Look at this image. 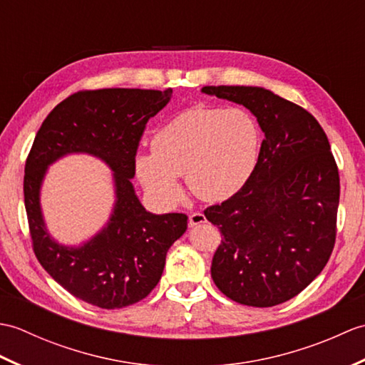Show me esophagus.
<instances>
[{"instance_id": "1", "label": "esophagus", "mask_w": 365, "mask_h": 365, "mask_svg": "<svg viewBox=\"0 0 365 365\" xmlns=\"http://www.w3.org/2000/svg\"><path fill=\"white\" fill-rule=\"evenodd\" d=\"M207 221L205 215L202 212H195L190 215V227H196L199 224H204Z\"/></svg>"}]
</instances>
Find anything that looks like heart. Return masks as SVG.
<instances>
[{"mask_svg": "<svg viewBox=\"0 0 365 365\" xmlns=\"http://www.w3.org/2000/svg\"><path fill=\"white\" fill-rule=\"evenodd\" d=\"M260 130L242 108L195 106L177 114L152 139V153L136 157V173L155 197L174 204L177 177L205 202H221L242 190L257 165Z\"/></svg>", "mask_w": 365, "mask_h": 365, "instance_id": "b5f03b06", "label": "heart"}]
</instances>
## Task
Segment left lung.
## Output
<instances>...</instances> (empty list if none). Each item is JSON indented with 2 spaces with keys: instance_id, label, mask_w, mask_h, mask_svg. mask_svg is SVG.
<instances>
[{
  "instance_id": "left-lung-1",
  "label": "left lung",
  "mask_w": 365,
  "mask_h": 365,
  "mask_svg": "<svg viewBox=\"0 0 365 365\" xmlns=\"http://www.w3.org/2000/svg\"><path fill=\"white\" fill-rule=\"evenodd\" d=\"M202 92L243 105L265 133L247 183L204 212L222 237L213 282L240 304L277 306L304 290L334 250L340 180L328 136L311 113L268 89Z\"/></svg>"
}]
</instances>
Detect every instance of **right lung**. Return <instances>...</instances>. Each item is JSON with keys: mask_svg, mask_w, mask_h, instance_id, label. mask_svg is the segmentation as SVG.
Instances as JSON below:
<instances>
[{"mask_svg": "<svg viewBox=\"0 0 365 365\" xmlns=\"http://www.w3.org/2000/svg\"><path fill=\"white\" fill-rule=\"evenodd\" d=\"M170 96V88L80 91L53 108L29 150L23 191L36 257L61 287L92 306L119 309L145 298L161 279L168 250L187 230V215L147 212L131 183L145 123ZM68 153L103 159L116 188L110 221L81 247L54 242L40 210L46 168Z\"/></svg>", "mask_w": 365, "mask_h": 365, "instance_id": "1", "label": "right lung"}]
</instances>
